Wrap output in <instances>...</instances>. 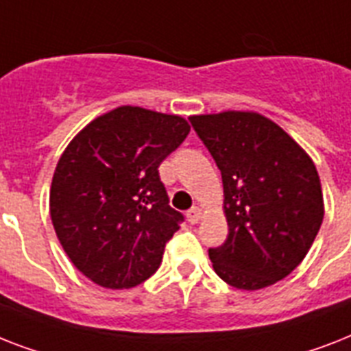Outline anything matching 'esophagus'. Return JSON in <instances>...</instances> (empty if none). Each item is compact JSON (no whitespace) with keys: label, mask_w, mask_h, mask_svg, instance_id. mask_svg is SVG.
Here are the masks:
<instances>
[{"label":"esophagus","mask_w":351,"mask_h":351,"mask_svg":"<svg viewBox=\"0 0 351 351\" xmlns=\"http://www.w3.org/2000/svg\"><path fill=\"white\" fill-rule=\"evenodd\" d=\"M201 217H203V210L199 208V206H193V208H190L189 212H186V219H189L190 224L199 223Z\"/></svg>","instance_id":"esophagus-1"}]
</instances>
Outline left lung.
<instances>
[{
  "label": "left lung",
  "instance_id": "1",
  "mask_svg": "<svg viewBox=\"0 0 351 351\" xmlns=\"http://www.w3.org/2000/svg\"><path fill=\"white\" fill-rule=\"evenodd\" d=\"M223 178L228 237L208 255L237 290L281 281L306 257L324 217L312 158L277 123L252 110L190 116Z\"/></svg>",
  "mask_w": 351,
  "mask_h": 351
}]
</instances>
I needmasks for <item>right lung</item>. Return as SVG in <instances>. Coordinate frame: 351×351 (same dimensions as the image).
Segmentation results:
<instances>
[{
    "label": "right lung",
    "instance_id": "right-lung-1",
    "mask_svg": "<svg viewBox=\"0 0 351 351\" xmlns=\"http://www.w3.org/2000/svg\"><path fill=\"white\" fill-rule=\"evenodd\" d=\"M181 116L123 105L92 119L61 154L50 219L72 265L103 288L147 281L183 215L158 168L189 136Z\"/></svg>",
    "mask_w": 351,
    "mask_h": 351
}]
</instances>
